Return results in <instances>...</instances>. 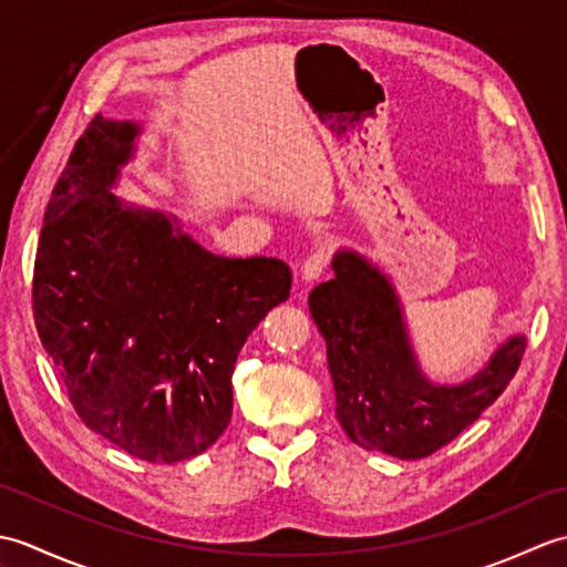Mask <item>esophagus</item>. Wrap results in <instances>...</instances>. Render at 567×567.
Here are the masks:
<instances>
[{
    "label": "esophagus",
    "instance_id": "1",
    "mask_svg": "<svg viewBox=\"0 0 567 567\" xmlns=\"http://www.w3.org/2000/svg\"><path fill=\"white\" fill-rule=\"evenodd\" d=\"M327 262H329V250L327 248H317L311 256H307L305 265H302V280L311 282V280H319L327 270Z\"/></svg>",
    "mask_w": 567,
    "mask_h": 567
}]
</instances>
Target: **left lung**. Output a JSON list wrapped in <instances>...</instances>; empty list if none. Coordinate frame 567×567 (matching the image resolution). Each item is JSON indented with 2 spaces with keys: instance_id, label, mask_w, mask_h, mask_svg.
<instances>
[{
  "instance_id": "1",
  "label": "left lung",
  "mask_w": 567,
  "mask_h": 567,
  "mask_svg": "<svg viewBox=\"0 0 567 567\" xmlns=\"http://www.w3.org/2000/svg\"><path fill=\"white\" fill-rule=\"evenodd\" d=\"M333 280L309 295L327 341L336 419L365 451L416 461L436 453L497 400L519 370L526 339L512 336L461 384H433L409 343L392 282L353 250L333 256Z\"/></svg>"
}]
</instances>
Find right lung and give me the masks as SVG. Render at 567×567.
Instances as JSON below:
<instances>
[{"label": "right lung", "instance_id": "obj_1", "mask_svg": "<svg viewBox=\"0 0 567 567\" xmlns=\"http://www.w3.org/2000/svg\"><path fill=\"white\" fill-rule=\"evenodd\" d=\"M138 124L97 114L60 173L33 265V319L82 424L148 463L204 453L231 421L238 351L292 272L221 258L112 187Z\"/></svg>", "mask_w": 567, "mask_h": 567}]
</instances>
